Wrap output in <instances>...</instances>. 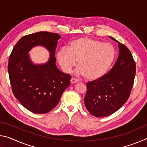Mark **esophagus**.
<instances>
[{
  "label": "esophagus",
  "instance_id": "obj_1",
  "mask_svg": "<svg viewBox=\"0 0 147 147\" xmlns=\"http://www.w3.org/2000/svg\"><path fill=\"white\" fill-rule=\"evenodd\" d=\"M78 80H76V78H72L71 79V84H75V83H77L78 82Z\"/></svg>",
  "mask_w": 147,
  "mask_h": 147
}]
</instances>
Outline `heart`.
Returning a JSON list of instances; mask_svg holds the SVG:
<instances>
[{"label":"heart","instance_id":"b5f03b06","mask_svg":"<svg viewBox=\"0 0 147 147\" xmlns=\"http://www.w3.org/2000/svg\"><path fill=\"white\" fill-rule=\"evenodd\" d=\"M115 56L112 45L88 37L73 40L67 49L61 48L57 53V59L65 73H69L78 61L76 73L89 80H96L105 75Z\"/></svg>","mask_w":147,"mask_h":147}]
</instances>
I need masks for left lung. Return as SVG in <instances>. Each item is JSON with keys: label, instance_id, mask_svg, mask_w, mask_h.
<instances>
[{"label": "left lung", "instance_id": "left-lung-1", "mask_svg": "<svg viewBox=\"0 0 147 147\" xmlns=\"http://www.w3.org/2000/svg\"><path fill=\"white\" fill-rule=\"evenodd\" d=\"M119 43V57L108 73L100 79L88 82L84 98L91 115L104 117L116 112L129 98L135 78L136 65L130 50Z\"/></svg>", "mask_w": 147, "mask_h": 147}]
</instances>
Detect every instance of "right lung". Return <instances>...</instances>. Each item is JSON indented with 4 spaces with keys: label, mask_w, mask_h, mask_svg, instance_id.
I'll return each mask as SVG.
<instances>
[{
    "label": "right lung",
    "mask_w": 147,
    "mask_h": 147,
    "mask_svg": "<svg viewBox=\"0 0 147 147\" xmlns=\"http://www.w3.org/2000/svg\"><path fill=\"white\" fill-rule=\"evenodd\" d=\"M60 36L39 32L23 36L9 57L8 70L12 92L26 109L35 113L51 111L59 103L63 91L70 86L71 76L61 72L55 62L56 49ZM36 45H43L50 53L44 65L32 64L28 53Z\"/></svg>",
    "instance_id": "obj_1"
}]
</instances>
